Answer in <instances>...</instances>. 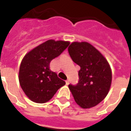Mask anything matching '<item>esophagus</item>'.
<instances>
[{"label":"esophagus","mask_w":131,"mask_h":131,"mask_svg":"<svg viewBox=\"0 0 131 131\" xmlns=\"http://www.w3.org/2000/svg\"><path fill=\"white\" fill-rule=\"evenodd\" d=\"M66 84H67V85H69V80H67V81H66Z\"/></svg>","instance_id":"esophagus-1"}]
</instances>
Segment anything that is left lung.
I'll use <instances>...</instances> for the list:
<instances>
[{
    "instance_id": "8db88e82",
    "label": "left lung",
    "mask_w": 131,
    "mask_h": 131,
    "mask_svg": "<svg viewBox=\"0 0 131 131\" xmlns=\"http://www.w3.org/2000/svg\"><path fill=\"white\" fill-rule=\"evenodd\" d=\"M73 61L80 67L79 82L69 85L75 101L83 109L97 105L107 95L112 69L103 55L88 42H73L68 48Z\"/></svg>"
}]
</instances>
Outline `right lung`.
<instances>
[{"mask_svg": "<svg viewBox=\"0 0 131 131\" xmlns=\"http://www.w3.org/2000/svg\"><path fill=\"white\" fill-rule=\"evenodd\" d=\"M69 43V41L49 39L24 56L19 67V82L24 92L32 101L37 103L49 101L58 90L65 85L64 81L49 69V63Z\"/></svg>", "mask_w": 131, "mask_h": 131, "instance_id": "add662e5", "label": "right lung"}]
</instances>
